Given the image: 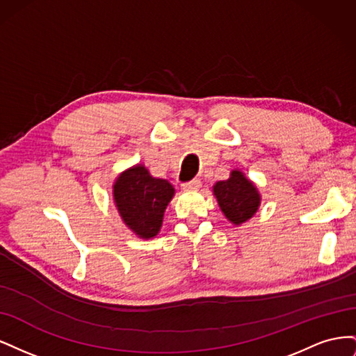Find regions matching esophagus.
<instances>
[{"label":"esophagus","mask_w":356,"mask_h":356,"mask_svg":"<svg viewBox=\"0 0 356 356\" xmlns=\"http://www.w3.org/2000/svg\"><path fill=\"white\" fill-rule=\"evenodd\" d=\"M200 186H202L200 179L196 178V179H191L188 182H184V184H182V188H184V190H199Z\"/></svg>","instance_id":"esophagus-1"}]
</instances>
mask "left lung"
<instances>
[{
	"mask_svg": "<svg viewBox=\"0 0 356 356\" xmlns=\"http://www.w3.org/2000/svg\"><path fill=\"white\" fill-rule=\"evenodd\" d=\"M212 193L224 217L233 225H242L251 220L261 204V195L255 182L241 169H233L227 179L215 182Z\"/></svg>",
	"mask_w": 356,
	"mask_h": 356,
	"instance_id": "1",
	"label": "left lung"
}]
</instances>
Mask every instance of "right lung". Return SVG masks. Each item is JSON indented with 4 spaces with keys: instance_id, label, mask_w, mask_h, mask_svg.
<instances>
[{
    "instance_id": "obj_1",
    "label": "right lung",
    "mask_w": 356,
    "mask_h": 356,
    "mask_svg": "<svg viewBox=\"0 0 356 356\" xmlns=\"http://www.w3.org/2000/svg\"><path fill=\"white\" fill-rule=\"evenodd\" d=\"M174 196V186L168 179L153 177L143 163L120 172L113 182L115 209L126 227L139 239L156 238Z\"/></svg>"
}]
</instances>
